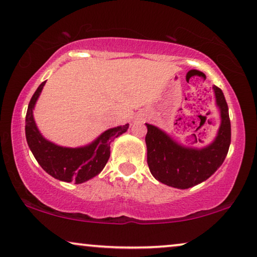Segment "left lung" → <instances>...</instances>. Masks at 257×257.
I'll return each instance as SVG.
<instances>
[{"instance_id": "1", "label": "left lung", "mask_w": 257, "mask_h": 257, "mask_svg": "<svg viewBox=\"0 0 257 257\" xmlns=\"http://www.w3.org/2000/svg\"><path fill=\"white\" fill-rule=\"evenodd\" d=\"M213 92L221 121L216 136L207 146H184L164 130L146 123L147 161L158 182L175 189H190L208 179L223 163L230 146L228 106L221 89L213 86Z\"/></svg>"}]
</instances>
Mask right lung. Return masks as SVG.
<instances>
[{
    "label": "right lung",
    "instance_id": "right-lung-1",
    "mask_svg": "<svg viewBox=\"0 0 257 257\" xmlns=\"http://www.w3.org/2000/svg\"><path fill=\"white\" fill-rule=\"evenodd\" d=\"M45 82L32 95L25 116V137L36 161L53 178L81 184L102 171L110 156V143L129 128V124L107 129L93 142L82 147H61L42 135L34 118V109Z\"/></svg>",
    "mask_w": 257,
    "mask_h": 257
}]
</instances>
